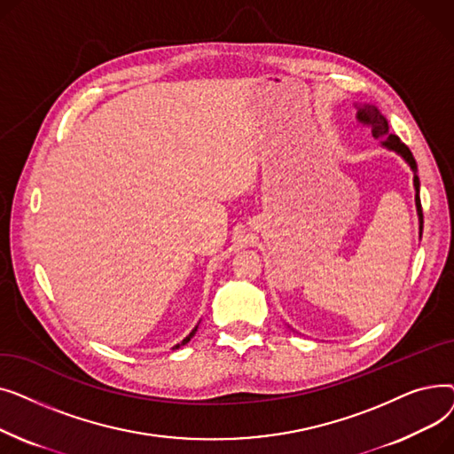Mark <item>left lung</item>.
<instances>
[{
  "label": "left lung",
  "instance_id": "left-lung-1",
  "mask_svg": "<svg viewBox=\"0 0 454 454\" xmlns=\"http://www.w3.org/2000/svg\"><path fill=\"white\" fill-rule=\"evenodd\" d=\"M356 117H359V121L366 123L372 127V134L375 137H380L383 141V145L387 149H392L395 153H399L404 160L409 161V165L412 167L414 171V187H416V207H418V215H419V230L423 231V209H421V200H419V178H418V165L416 160L411 153V149L404 145V143L395 136V134H388V123L387 119L380 115V112L373 106V105H361L359 112H356Z\"/></svg>",
  "mask_w": 454,
  "mask_h": 454
}]
</instances>
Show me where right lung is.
Here are the masks:
<instances>
[{
  "label": "right lung",
  "mask_w": 454,
  "mask_h": 454,
  "mask_svg": "<svg viewBox=\"0 0 454 454\" xmlns=\"http://www.w3.org/2000/svg\"><path fill=\"white\" fill-rule=\"evenodd\" d=\"M195 333H197V327H195V329H193V331H191V333H189V337H185V339H184V340H182V344H187V342H189V340H191V337H193V335H195ZM176 348H180V344H178V346H176Z\"/></svg>",
  "instance_id": "1"
}]
</instances>
